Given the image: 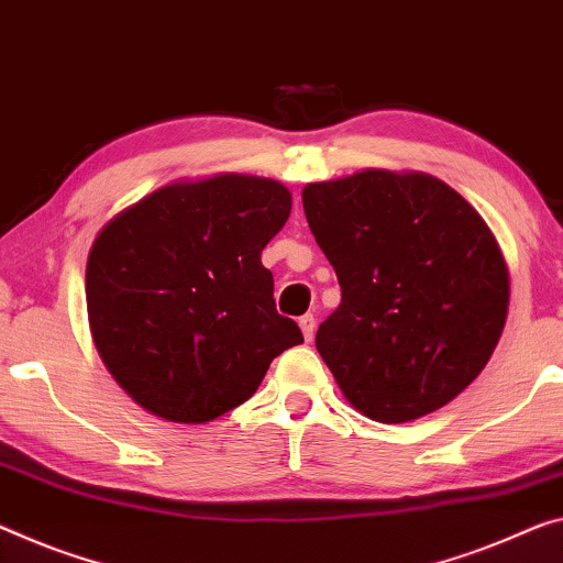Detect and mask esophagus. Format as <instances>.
<instances>
[{
    "mask_svg": "<svg viewBox=\"0 0 563 563\" xmlns=\"http://www.w3.org/2000/svg\"><path fill=\"white\" fill-rule=\"evenodd\" d=\"M299 327H301V334H305V340L311 342L314 340V330H317V319L311 314L299 317Z\"/></svg>",
    "mask_w": 563,
    "mask_h": 563,
    "instance_id": "1",
    "label": "esophagus"
}]
</instances>
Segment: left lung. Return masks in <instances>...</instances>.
<instances>
[{"label": "left lung", "mask_w": 563, "mask_h": 563, "mask_svg": "<svg viewBox=\"0 0 563 563\" xmlns=\"http://www.w3.org/2000/svg\"><path fill=\"white\" fill-rule=\"evenodd\" d=\"M305 213L342 301L317 350L377 422L443 408L486 367L508 314V269L481 213L426 173L309 184Z\"/></svg>", "instance_id": "left-lung-1"}]
</instances>
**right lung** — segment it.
<instances>
[{
  "mask_svg": "<svg viewBox=\"0 0 563 563\" xmlns=\"http://www.w3.org/2000/svg\"><path fill=\"white\" fill-rule=\"evenodd\" d=\"M289 211L282 184L227 173L158 188L98 233L85 272L92 340L137 405L173 422L216 420L305 342L262 264Z\"/></svg>",
  "mask_w": 563,
  "mask_h": 563,
  "instance_id": "obj_1",
  "label": "right lung"
}]
</instances>
